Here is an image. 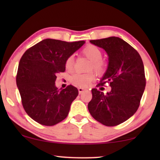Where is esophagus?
Segmentation results:
<instances>
[{"label": "esophagus", "mask_w": 160, "mask_h": 160, "mask_svg": "<svg viewBox=\"0 0 160 160\" xmlns=\"http://www.w3.org/2000/svg\"><path fill=\"white\" fill-rule=\"evenodd\" d=\"M78 93L81 94V93H82L84 91L87 90V89H84V88H82V87H78Z\"/></svg>", "instance_id": "esophagus-1"}]
</instances>
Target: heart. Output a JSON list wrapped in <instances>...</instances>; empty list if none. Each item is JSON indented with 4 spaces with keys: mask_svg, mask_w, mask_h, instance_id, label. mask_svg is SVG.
I'll use <instances>...</instances> for the list:
<instances>
[{
    "mask_svg": "<svg viewBox=\"0 0 160 160\" xmlns=\"http://www.w3.org/2000/svg\"><path fill=\"white\" fill-rule=\"evenodd\" d=\"M82 53L91 60L89 71L94 70L99 75H102L107 69V62L102 60V52L98 47L93 44H88L82 50ZM73 57L70 56L65 60V66L67 70H71L73 66ZM95 79V74L88 73H74L70 77V82L76 86L80 87H87Z\"/></svg>",
    "mask_w": 160,
    "mask_h": 160,
    "instance_id": "1",
    "label": "heart"
}]
</instances>
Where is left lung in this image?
Returning <instances> with one entry per match:
<instances>
[{
  "mask_svg": "<svg viewBox=\"0 0 160 160\" xmlns=\"http://www.w3.org/2000/svg\"><path fill=\"white\" fill-rule=\"evenodd\" d=\"M90 43L102 48L108 56V68L97 87L108 83L111 90L104 95L98 89H92L89 111L104 125L117 126L132 117L140 106L146 87L143 61L134 48L118 37Z\"/></svg>",
  "mask_w": 160,
  "mask_h": 160,
  "instance_id": "obj_1",
  "label": "left lung"
}]
</instances>
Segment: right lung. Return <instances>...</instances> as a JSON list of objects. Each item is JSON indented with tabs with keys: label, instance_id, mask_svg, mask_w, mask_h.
<instances>
[{
	"label": "right lung",
	"instance_id": "right-lung-1",
	"mask_svg": "<svg viewBox=\"0 0 160 160\" xmlns=\"http://www.w3.org/2000/svg\"><path fill=\"white\" fill-rule=\"evenodd\" d=\"M84 43L47 38L29 48L22 56L17 85L23 108L34 121L53 126L67 117L78 92L72 85L58 89L57 74L65 72V60Z\"/></svg>",
	"mask_w": 160,
	"mask_h": 160
}]
</instances>
